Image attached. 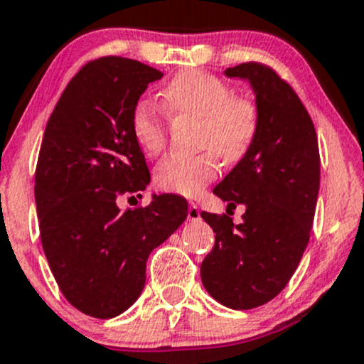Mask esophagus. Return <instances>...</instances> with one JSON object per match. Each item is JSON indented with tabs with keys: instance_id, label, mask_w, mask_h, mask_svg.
<instances>
[{
	"instance_id": "obj_1",
	"label": "esophagus",
	"mask_w": 364,
	"mask_h": 364,
	"mask_svg": "<svg viewBox=\"0 0 364 364\" xmlns=\"http://www.w3.org/2000/svg\"><path fill=\"white\" fill-rule=\"evenodd\" d=\"M187 219L189 220H200L201 219L200 208H198V205L193 203V201H191L189 208H187Z\"/></svg>"
}]
</instances>
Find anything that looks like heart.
<instances>
[{"mask_svg": "<svg viewBox=\"0 0 364 364\" xmlns=\"http://www.w3.org/2000/svg\"><path fill=\"white\" fill-rule=\"evenodd\" d=\"M164 107L178 115L201 119L196 156H168L157 164L154 181L168 193L194 196L217 177L219 159L235 164L249 154L259 131V108L235 96L223 78L200 70H183L161 92ZM131 133L145 156H157L166 145V122L147 100L131 112Z\"/></svg>", "mask_w": 364, "mask_h": 364, "instance_id": "obj_1", "label": "heart"}]
</instances>
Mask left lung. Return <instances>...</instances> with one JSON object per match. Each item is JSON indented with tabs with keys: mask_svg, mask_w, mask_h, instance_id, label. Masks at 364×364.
Returning a JSON list of instances; mask_svg holds the SVG:
<instances>
[{
	"mask_svg": "<svg viewBox=\"0 0 364 364\" xmlns=\"http://www.w3.org/2000/svg\"><path fill=\"white\" fill-rule=\"evenodd\" d=\"M224 75L249 80L259 131L249 154L213 189L230 207L245 205L242 223L201 212L215 233L201 282L228 309L249 310L275 298L301 261L319 194V145L306 108L269 66L242 63Z\"/></svg>",
	"mask_w": 364,
	"mask_h": 364,
	"instance_id": "left-lung-1",
	"label": "left lung"
}]
</instances>
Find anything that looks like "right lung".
Wrapping results in <instances>:
<instances>
[{"instance_id": "add662e5", "label": "right lung", "mask_w": 364, "mask_h": 364, "mask_svg": "<svg viewBox=\"0 0 364 364\" xmlns=\"http://www.w3.org/2000/svg\"><path fill=\"white\" fill-rule=\"evenodd\" d=\"M159 70L117 55L87 63L45 127L35 200L45 257L59 289L85 316L112 319L145 286L152 250L187 217L186 198L152 194L122 212L117 200L151 182L131 112Z\"/></svg>"}]
</instances>
